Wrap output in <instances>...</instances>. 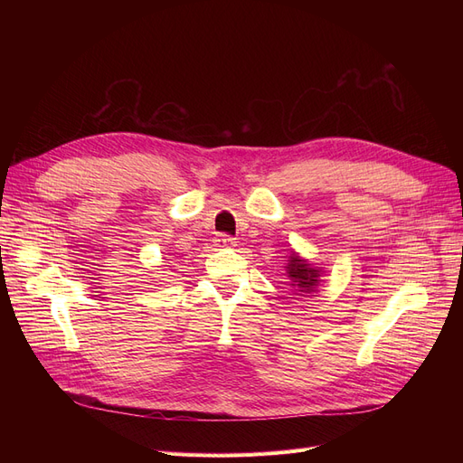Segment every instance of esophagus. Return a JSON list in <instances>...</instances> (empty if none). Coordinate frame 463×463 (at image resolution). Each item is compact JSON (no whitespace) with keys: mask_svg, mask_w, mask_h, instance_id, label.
I'll list each match as a JSON object with an SVG mask.
<instances>
[{"mask_svg":"<svg viewBox=\"0 0 463 463\" xmlns=\"http://www.w3.org/2000/svg\"><path fill=\"white\" fill-rule=\"evenodd\" d=\"M213 241H215L217 248H232V246L236 244L234 238H231V236H227V234H219Z\"/></svg>","mask_w":463,"mask_h":463,"instance_id":"obj_1","label":"esophagus"}]
</instances>
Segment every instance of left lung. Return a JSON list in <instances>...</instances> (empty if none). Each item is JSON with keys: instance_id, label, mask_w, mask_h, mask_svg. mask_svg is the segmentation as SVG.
Listing matches in <instances>:
<instances>
[{"instance_id": "obj_1", "label": "left lung", "mask_w": 463, "mask_h": 463, "mask_svg": "<svg viewBox=\"0 0 463 463\" xmlns=\"http://www.w3.org/2000/svg\"><path fill=\"white\" fill-rule=\"evenodd\" d=\"M285 270H287L288 285L293 287V295H300V297L313 295L321 283V274H323L321 266L311 264L295 250H290L287 255Z\"/></svg>"}]
</instances>
